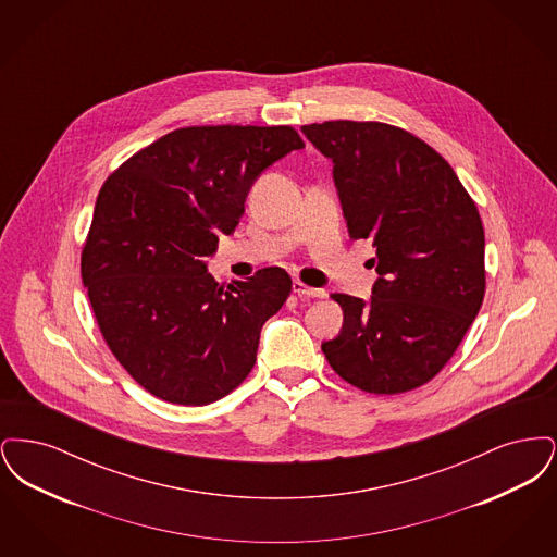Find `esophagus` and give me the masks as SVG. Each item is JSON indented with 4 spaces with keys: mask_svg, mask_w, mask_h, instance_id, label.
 I'll return each instance as SVG.
<instances>
[{
    "mask_svg": "<svg viewBox=\"0 0 557 557\" xmlns=\"http://www.w3.org/2000/svg\"><path fill=\"white\" fill-rule=\"evenodd\" d=\"M292 292L294 294H298V296H305V298H323L325 296V290H321V288H311V286H307V284H302V282H292Z\"/></svg>",
    "mask_w": 557,
    "mask_h": 557,
    "instance_id": "1",
    "label": "esophagus"
}]
</instances>
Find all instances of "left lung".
Returning a JSON list of instances; mask_svg holds the SVG:
<instances>
[{
	"instance_id": "8db88e82",
	"label": "left lung",
	"mask_w": 557,
	"mask_h": 557,
	"mask_svg": "<svg viewBox=\"0 0 557 557\" xmlns=\"http://www.w3.org/2000/svg\"><path fill=\"white\" fill-rule=\"evenodd\" d=\"M300 129L334 162L348 236L375 246L370 302L332 294L345 323L321 350L366 393L413 391L447 366L480 311L486 273L476 205L449 162L413 133L375 121Z\"/></svg>"
}]
</instances>
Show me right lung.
Here are the masks:
<instances>
[{"mask_svg": "<svg viewBox=\"0 0 557 557\" xmlns=\"http://www.w3.org/2000/svg\"><path fill=\"white\" fill-rule=\"evenodd\" d=\"M305 141L288 125L162 135L100 189L81 277L116 361L150 395L209 405L255 368L261 327L290 296L282 267L219 284L205 259L230 236L255 180Z\"/></svg>", "mask_w": 557, "mask_h": 557, "instance_id": "add662e5", "label": "right lung"}]
</instances>
